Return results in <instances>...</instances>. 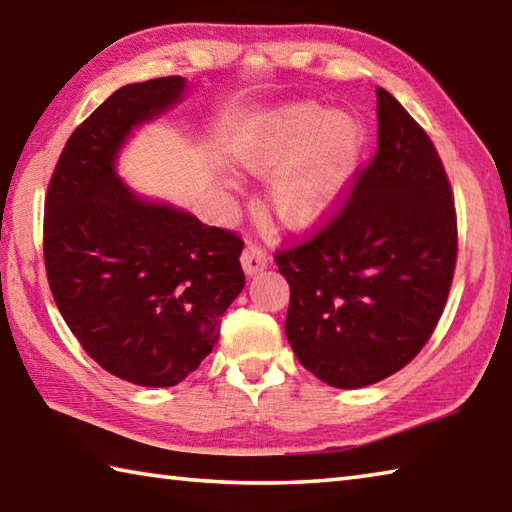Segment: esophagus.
<instances>
[{
  "label": "esophagus",
  "instance_id": "esophagus-1",
  "mask_svg": "<svg viewBox=\"0 0 512 512\" xmlns=\"http://www.w3.org/2000/svg\"><path fill=\"white\" fill-rule=\"evenodd\" d=\"M268 266V257H266V253L262 248H257V246H246L244 248V253H242V268H244V273L248 275V277H253V275H257V273H262V270Z\"/></svg>",
  "mask_w": 512,
  "mask_h": 512
}]
</instances>
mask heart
I'll list each match as a JSON object with an SVG mask.
<instances>
[{
	"label": "heart",
	"mask_w": 512,
	"mask_h": 512,
	"mask_svg": "<svg viewBox=\"0 0 512 512\" xmlns=\"http://www.w3.org/2000/svg\"><path fill=\"white\" fill-rule=\"evenodd\" d=\"M364 148V128L348 113H326L317 104L284 108L268 133L248 144L244 166L273 173L268 206L288 228H313L335 213L348 193Z\"/></svg>",
	"instance_id": "obj_1"
}]
</instances>
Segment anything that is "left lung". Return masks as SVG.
<instances>
[{"label":"left lung","mask_w":512,"mask_h":512,"mask_svg":"<svg viewBox=\"0 0 512 512\" xmlns=\"http://www.w3.org/2000/svg\"><path fill=\"white\" fill-rule=\"evenodd\" d=\"M377 153L350 199L306 244L277 253L290 286L286 337L335 388L382 382L413 359L444 313L457 219L442 159L377 88Z\"/></svg>","instance_id":"8db88e82"}]
</instances>
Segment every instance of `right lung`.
I'll return each mask as SVG.
<instances>
[{
    "instance_id": "1",
    "label": "right lung",
    "mask_w": 512,
    "mask_h": 512,
    "mask_svg": "<svg viewBox=\"0 0 512 512\" xmlns=\"http://www.w3.org/2000/svg\"><path fill=\"white\" fill-rule=\"evenodd\" d=\"M184 77L115 90L66 142L44 208V259L64 322L130 384L166 388L199 368L246 284L244 242L139 195L117 159L139 126L184 99Z\"/></svg>"
}]
</instances>
